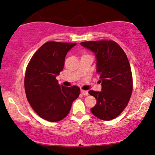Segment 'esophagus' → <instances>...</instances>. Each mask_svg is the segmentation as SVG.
<instances>
[{
    "label": "esophagus",
    "mask_w": 155,
    "mask_h": 155,
    "mask_svg": "<svg viewBox=\"0 0 155 155\" xmlns=\"http://www.w3.org/2000/svg\"><path fill=\"white\" fill-rule=\"evenodd\" d=\"M81 94L83 96H88V92L87 91H84V90H81Z\"/></svg>",
    "instance_id": "esophagus-1"
}]
</instances>
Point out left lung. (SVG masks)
Listing matches in <instances>:
<instances>
[{"label": "left lung", "mask_w": 155, "mask_h": 155, "mask_svg": "<svg viewBox=\"0 0 155 155\" xmlns=\"http://www.w3.org/2000/svg\"><path fill=\"white\" fill-rule=\"evenodd\" d=\"M81 45L94 53L102 91L90 90L97 104L91 108L96 117L110 121L124 110L133 91V76L127 57L114 41H83Z\"/></svg>", "instance_id": "left-lung-1"}]
</instances>
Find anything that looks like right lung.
I'll return each instance as SVG.
<instances>
[{
    "mask_svg": "<svg viewBox=\"0 0 155 155\" xmlns=\"http://www.w3.org/2000/svg\"><path fill=\"white\" fill-rule=\"evenodd\" d=\"M76 43L48 41L38 49L28 63L25 75L26 97L43 119L61 121L68 115L80 94L79 87L59 85L56 80L63 70L67 53Z\"/></svg>",
    "mask_w": 155,
    "mask_h": 155,
    "instance_id": "right-lung-1",
    "label": "right lung"
}]
</instances>
